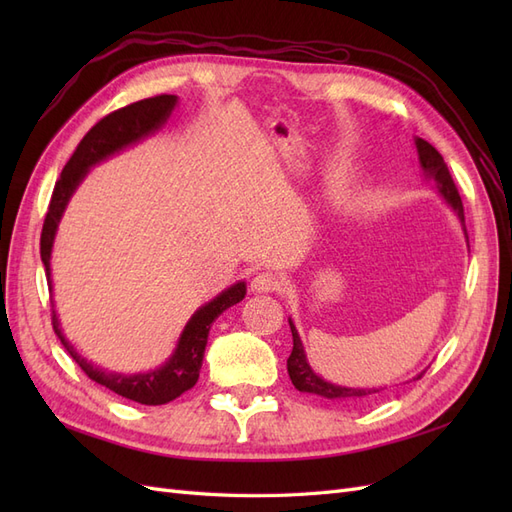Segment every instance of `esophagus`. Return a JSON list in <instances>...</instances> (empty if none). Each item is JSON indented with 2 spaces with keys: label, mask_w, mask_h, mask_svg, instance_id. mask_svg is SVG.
<instances>
[{
  "label": "esophagus",
  "mask_w": 512,
  "mask_h": 512,
  "mask_svg": "<svg viewBox=\"0 0 512 512\" xmlns=\"http://www.w3.org/2000/svg\"><path fill=\"white\" fill-rule=\"evenodd\" d=\"M250 288L254 292H277V290H282V280H280V275L273 271H260L252 277Z\"/></svg>",
  "instance_id": "34e87169"
}]
</instances>
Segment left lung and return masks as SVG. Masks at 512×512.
<instances>
[{
  "label": "left lung",
  "mask_w": 512,
  "mask_h": 512,
  "mask_svg": "<svg viewBox=\"0 0 512 512\" xmlns=\"http://www.w3.org/2000/svg\"><path fill=\"white\" fill-rule=\"evenodd\" d=\"M414 143H416L418 162H421L423 175L436 181L438 192L442 194L446 203L453 207V211L459 215V220L463 224L466 220H463L461 196L457 192V185H455L451 173H448V166H446L444 158L440 156L436 147L423 141V138H416ZM463 228H466V224H463ZM466 239H468V232H466ZM288 322H290V331H292V352L288 356V376L294 384V389H299L301 393L322 397V399H331V401H356V399H363V397L384 391V389H350V386H339V384L322 380L318 374H314V369L309 367L303 344H301V337H299L297 329H294L292 320H288ZM423 374H418L414 380H418Z\"/></svg>",
  "instance_id": "obj_1"
}]
</instances>
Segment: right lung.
<instances>
[{
    "mask_svg": "<svg viewBox=\"0 0 512 512\" xmlns=\"http://www.w3.org/2000/svg\"><path fill=\"white\" fill-rule=\"evenodd\" d=\"M175 106H177V96H166V94L123 106L119 111L100 119L96 126L83 136L79 147L74 149L72 158L68 160L64 170H61V175L55 183L51 205H49V211H46L42 235H40V258L44 262L46 277H49L51 292H53L51 252H53L55 232L74 190L79 188V183L85 179L91 166L100 164L102 160L111 158L113 153L143 141L145 136L160 130L166 123V119L170 117V113H173ZM243 297H245V282H237L230 288H226L224 292H220L213 301L200 307L198 312L188 320V324H185V329L177 342V348L173 354H170V359L162 367L147 371V374L126 376V374H115V371H104L96 365H91L74 350V346L64 337V333H61L55 309H53V329L61 339V344H64V348L70 352L72 359L85 371L87 378L106 386L108 391L136 401V404L162 406V404H168V401L177 399L185 391H190L196 384L200 367H203V356H205L211 324L222 312H226L228 307L243 301Z\"/></svg>",
    "mask_w": 512,
    "mask_h": 512,
    "instance_id": "obj_1",
    "label": "right lung"
}]
</instances>
